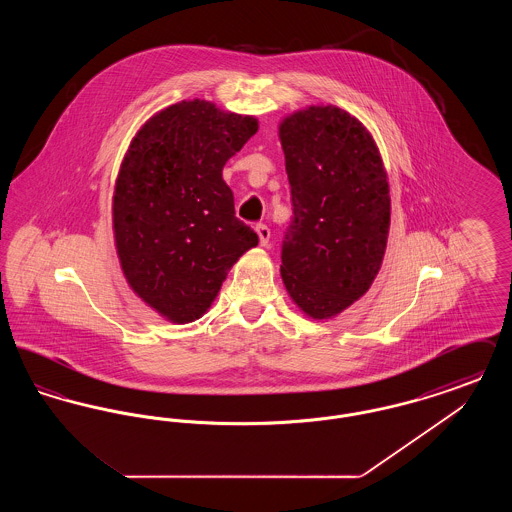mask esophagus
I'll list each match as a JSON object with an SVG mask.
<instances>
[{"label":"esophagus","instance_id":"obj_1","mask_svg":"<svg viewBox=\"0 0 512 512\" xmlns=\"http://www.w3.org/2000/svg\"><path fill=\"white\" fill-rule=\"evenodd\" d=\"M255 232H257V236H259V244L263 245V247H267L268 240H270V230H268L267 224H257V226H255Z\"/></svg>","mask_w":512,"mask_h":512}]
</instances>
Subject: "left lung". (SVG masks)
<instances>
[{
	"label": "left lung",
	"instance_id": "left-lung-1",
	"mask_svg": "<svg viewBox=\"0 0 512 512\" xmlns=\"http://www.w3.org/2000/svg\"><path fill=\"white\" fill-rule=\"evenodd\" d=\"M293 220L280 274L315 320L361 299L382 267L390 234L388 172L365 124L336 105H311L278 126Z\"/></svg>",
	"mask_w": 512,
	"mask_h": 512
}]
</instances>
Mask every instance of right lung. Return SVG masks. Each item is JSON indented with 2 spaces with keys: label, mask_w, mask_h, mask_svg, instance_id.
<instances>
[{
  "label": "right lung",
  "mask_w": 512,
  "mask_h": 512,
  "mask_svg": "<svg viewBox=\"0 0 512 512\" xmlns=\"http://www.w3.org/2000/svg\"><path fill=\"white\" fill-rule=\"evenodd\" d=\"M257 130L251 115L184 99L147 119L124 153L113 192L119 263L130 290L169 322L203 317L228 270L259 244L222 180Z\"/></svg>",
  "instance_id": "right-lung-1"
}]
</instances>
